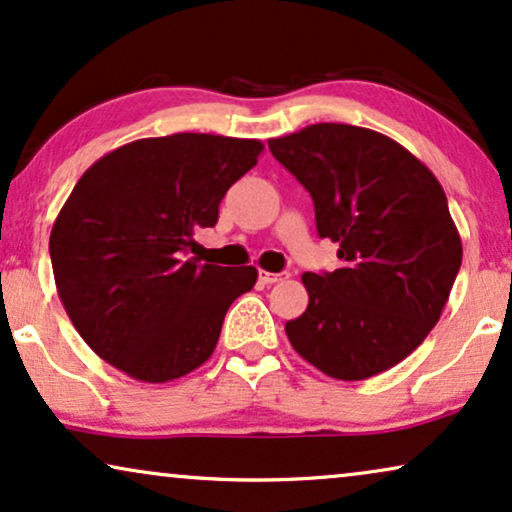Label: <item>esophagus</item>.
<instances>
[{"label": "esophagus", "instance_id": "34e87169", "mask_svg": "<svg viewBox=\"0 0 512 512\" xmlns=\"http://www.w3.org/2000/svg\"><path fill=\"white\" fill-rule=\"evenodd\" d=\"M258 280H261L263 284H275V282H282L284 275L282 272H268V270H261L258 272Z\"/></svg>", "mask_w": 512, "mask_h": 512}]
</instances>
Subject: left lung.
Masks as SVG:
<instances>
[{"label": "left lung", "instance_id": "8db88e82", "mask_svg": "<svg viewBox=\"0 0 512 512\" xmlns=\"http://www.w3.org/2000/svg\"><path fill=\"white\" fill-rule=\"evenodd\" d=\"M268 145L310 192L317 232L341 258L334 272L301 277L310 301L284 327L291 345L338 381L388 371L440 320L461 268L440 181L407 148L364 126L310 124Z\"/></svg>", "mask_w": 512, "mask_h": 512}]
</instances>
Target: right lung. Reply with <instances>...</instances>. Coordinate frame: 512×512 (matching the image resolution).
Listing matches in <instances>:
<instances>
[{"mask_svg": "<svg viewBox=\"0 0 512 512\" xmlns=\"http://www.w3.org/2000/svg\"><path fill=\"white\" fill-rule=\"evenodd\" d=\"M256 138H141L91 164L51 228L65 313L94 353L143 383H167L214 353L223 317L258 270L185 258L199 228L256 167Z\"/></svg>", "mask_w": 512, "mask_h": 512, "instance_id": "right-lung-1", "label": "right lung"}]
</instances>
